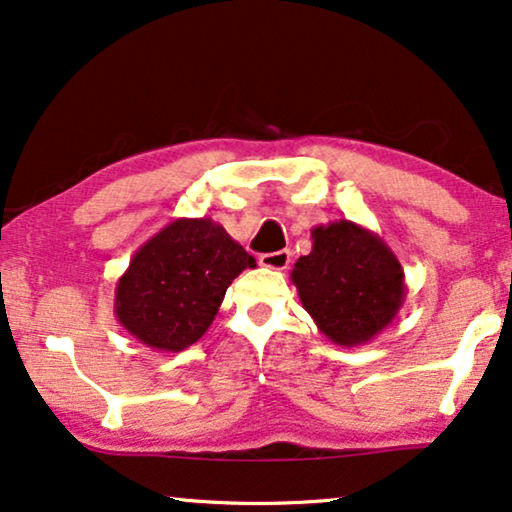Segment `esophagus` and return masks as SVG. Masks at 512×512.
<instances>
[{
  "mask_svg": "<svg viewBox=\"0 0 512 512\" xmlns=\"http://www.w3.org/2000/svg\"><path fill=\"white\" fill-rule=\"evenodd\" d=\"M290 250H276V253H266V255H259V264L266 266V269H276V271H283L290 266Z\"/></svg>",
  "mask_w": 512,
  "mask_h": 512,
  "instance_id": "obj_1",
  "label": "esophagus"
}]
</instances>
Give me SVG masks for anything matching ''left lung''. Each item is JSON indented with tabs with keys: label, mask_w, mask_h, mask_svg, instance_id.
<instances>
[{
	"label": "left lung",
	"mask_w": 512,
	"mask_h": 512,
	"mask_svg": "<svg viewBox=\"0 0 512 512\" xmlns=\"http://www.w3.org/2000/svg\"><path fill=\"white\" fill-rule=\"evenodd\" d=\"M313 250L292 269L301 306L331 343L355 348L401 311L406 276L392 248L352 220L313 227Z\"/></svg>",
	"instance_id": "1"
}]
</instances>
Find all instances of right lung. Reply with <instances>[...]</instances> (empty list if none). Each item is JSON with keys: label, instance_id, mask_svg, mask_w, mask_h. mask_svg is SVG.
Masks as SVG:
<instances>
[{"label": "right lung", "instance_id": "obj_1", "mask_svg": "<svg viewBox=\"0 0 512 512\" xmlns=\"http://www.w3.org/2000/svg\"><path fill=\"white\" fill-rule=\"evenodd\" d=\"M255 266L218 222L178 218L129 259L115 285L113 313L148 348L181 352L211 327L232 280Z\"/></svg>", "mask_w": 512, "mask_h": 512}]
</instances>
